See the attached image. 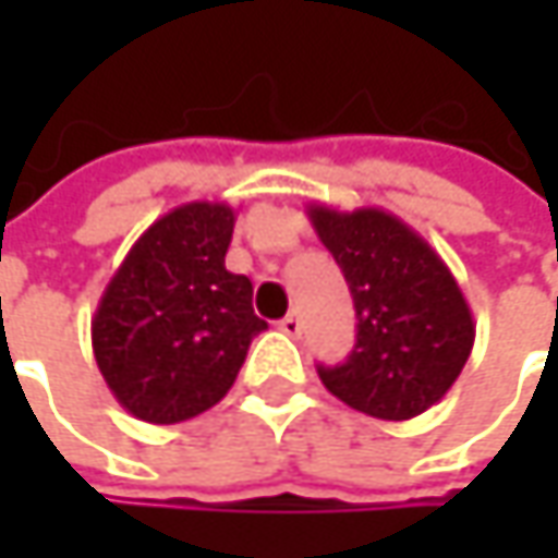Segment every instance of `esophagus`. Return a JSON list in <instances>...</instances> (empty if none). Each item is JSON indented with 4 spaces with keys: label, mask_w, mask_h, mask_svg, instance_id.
Segmentation results:
<instances>
[{
    "label": "esophagus",
    "mask_w": 558,
    "mask_h": 558,
    "mask_svg": "<svg viewBox=\"0 0 558 558\" xmlns=\"http://www.w3.org/2000/svg\"><path fill=\"white\" fill-rule=\"evenodd\" d=\"M278 329L280 332H287V336H300L303 323H300V316H296V313H287V316L278 323Z\"/></svg>",
    "instance_id": "34e87169"
}]
</instances>
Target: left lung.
Instances as JSON below:
<instances>
[{
    "label": "left lung",
    "mask_w": 558,
    "mask_h": 558,
    "mask_svg": "<svg viewBox=\"0 0 558 558\" xmlns=\"http://www.w3.org/2000/svg\"><path fill=\"white\" fill-rule=\"evenodd\" d=\"M306 216L355 300V349L319 365L332 397L378 420H413L446 397L472 345V306L436 248L388 209L310 203Z\"/></svg>",
    "instance_id": "1"
}]
</instances>
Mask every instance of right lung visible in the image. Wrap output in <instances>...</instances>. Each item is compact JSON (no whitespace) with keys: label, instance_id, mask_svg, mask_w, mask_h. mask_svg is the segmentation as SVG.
Returning <instances> with one entry per match:
<instances>
[{"label":"right lung","instance_id":"obj_1","mask_svg":"<svg viewBox=\"0 0 558 558\" xmlns=\"http://www.w3.org/2000/svg\"><path fill=\"white\" fill-rule=\"evenodd\" d=\"M229 203L193 199L151 222L106 283L93 355L112 397L145 423H183L216 407L268 329L252 280L226 271Z\"/></svg>","mask_w":558,"mask_h":558}]
</instances>
